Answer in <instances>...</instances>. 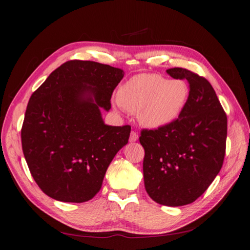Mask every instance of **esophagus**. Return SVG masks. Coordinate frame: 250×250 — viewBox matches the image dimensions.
I'll return each instance as SVG.
<instances>
[{"instance_id":"esophagus-1","label":"esophagus","mask_w":250,"mask_h":250,"mask_svg":"<svg viewBox=\"0 0 250 250\" xmlns=\"http://www.w3.org/2000/svg\"><path fill=\"white\" fill-rule=\"evenodd\" d=\"M138 138H139L138 133L135 132V131H131V133H130V138H129V141H130V142H135V141L138 140Z\"/></svg>"}]
</instances>
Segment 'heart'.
I'll return each mask as SVG.
<instances>
[{
  "label": "heart",
  "mask_w": 250,
  "mask_h": 250,
  "mask_svg": "<svg viewBox=\"0 0 250 250\" xmlns=\"http://www.w3.org/2000/svg\"><path fill=\"white\" fill-rule=\"evenodd\" d=\"M188 96V84L183 79L167 80L159 74H140L120 87L117 105L137 113L142 125L159 129L181 116Z\"/></svg>",
  "instance_id": "b5f03b06"
}]
</instances>
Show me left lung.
Segmentation results:
<instances>
[{"label": "left lung", "mask_w": 250, "mask_h": 250, "mask_svg": "<svg viewBox=\"0 0 250 250\" xmlns=\"http://www.w3.org/2000/svg\"><path fill=\"white\" fill-rule=\"evenodd\" d=\"M186 79L189 96L181 116L164 128L143 129L146 191L166 206L191 204L221 171L226 150L227 117L208 80L185 68H170Z\"/></svg>", "instance_id": "8db88e82"}]
</instances>
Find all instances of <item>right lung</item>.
Segmentation results:
<instances>
[{
  "label": "right lung",
  "mask_w": 250,
  "mask_h": 250,
  "mask_svg": "<svg viewBox=\"0 0 250 250\" xmlns=\"http://www.w3.org/2000/svg\"><path fill=\"white\" fill-rule=\"evenodd\" d=\"M124 75L116 67L75 59L33 92L21 138L31 174L46 195L83 203L100 191L109 164L130 137V125H107L101 117Z\"/></svg>",
  "instance_id": "obj_1"
}]
</instances>
